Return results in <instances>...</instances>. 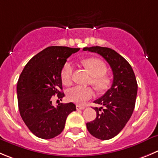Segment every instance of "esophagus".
I'll list each match as a JSON object with an SVG mask.
<instances>
[{"label": "esophagus", "mask_w": 158, "mask_h": 158, "mask_svg": "<svg viewBox=\"0 0 158 158\" xmlns=\"http://www.w3.org/2000/svg\"><path fill=\"white\" fill-rule=\"evenodd\" d=\"M84 108H85V107H84V106L76 105V109H77V110H83Z\"/></svg>", "instance_id": "obj_1"}]
</instances>
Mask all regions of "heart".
I'll return each instance as SVG.
<instances>
[{"label": "heart", "instance_id": "heart-1", "mask_svg": "<svg viewBox=\"0 0 158 158\" xmlns=\"http://www.w3.org/2000/svg\"><path fill=\"white\" fill-rule=\"evenodd\" d=\"M82 64L93 76L90 83L99 91L107 89L110 81L104 74L107 72V67L102 61L97 58H88L82 61ZM73 64L71 61H66L61 72V79L63 84L70 85L72 81ZM94 96V91L91 87L75 86L67 90L68 99L76 104H82L91 99Z\"/></svg>", "mask_w": 158, "mask_h": 158}]
</instances>
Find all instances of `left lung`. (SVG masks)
I'll use <instances>...</instances> for the list:
<instances>
[{
	"label": "left lung",
	"instance_id": "1",
	"mask_svg": "<svg viewBox=\"0 0 158 158\" xmlns=\"http://www.w3.org/2000/svg\"><path fill=\"white\" fill-rule=\"evenodd\" d=\"M83 51L97 53L105 59L113 72L111 87L94 102L97 117L86 123L89 133L97 139L107 140L117 135L132 116L137 95V82L129 63L115 51L103 47L84 48Z\"/></svg>",
	"mask_w": 158,
	"mask_h": 158
}]
</instances>
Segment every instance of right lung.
Instances as JSON below:
<instances>
[{
    "label": "right lung",
    "instance_id": "1",
    "mask_svg": "<svg viewBox=\"0 0 158 158\" xmlns=\"http://www.w3.org/2000/svg\"><path fill=\"white\" fill-rule=\"evenodd\" d=\"M79 48L51 46L29 60L19 76L17 97L20 115L29 130L41 139H52L61 133L73 103L52 105V97H64L61 72L67 58Z\"/></svg>",
    "mask_w": 158,
    "mask_h": 158
}]
</instances>
